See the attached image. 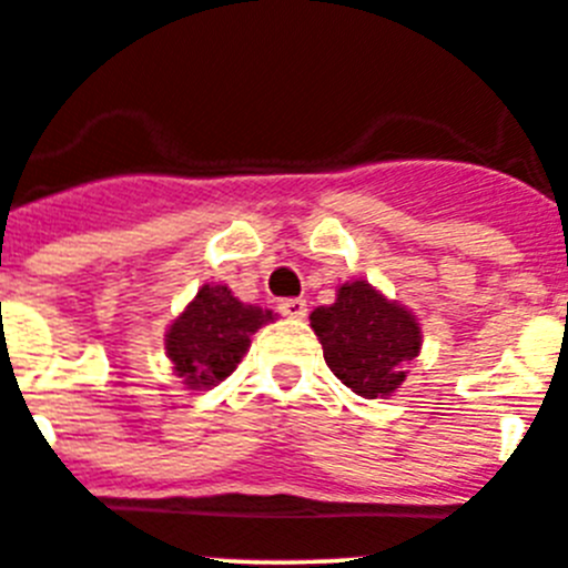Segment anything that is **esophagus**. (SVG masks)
Instances as JSON below:
<instances>
[{
    "instance_id": "1",
    "label": "esophagus",
    "mask_w": 568,
    "mask_h": 568,
    "mask_svg": "<svg viewBox=\"0 0 568 568\" xmlns=\"http://www.w3.org/2000/svg\"><path fill=\"white\" fill-rule=\"evenodd\" d=\"M278 312L284 317L301 321V317L306 315V301L304 298H284V301H278Z\"/></svg>"
}]
</instances>
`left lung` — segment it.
Masks as SVG:
<instances>
[{
  "label": "left lung",
  "instance_id": "left-lung-1",
  "mask_svg": "<svg viewBox=\"0 0 568 568\" xmlns=\"http://www.w3.org/2000/svg\"><path fill=\"white\" fill-rule=\"evenodd\" d=\"M310 321L326 365L356 396H390L407 376V362L418 356L415 317L365 281L343 284L337 301L317 306Z\"/></svg>",
  "mask_w": 568,
  "mask_h": 568
}]
</instances>
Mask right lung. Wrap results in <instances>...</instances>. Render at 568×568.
Instances as JSON below:
<instances>
[{
    "label": "right lung",
    "mask_w": 568,
    "mask_h": 568,
    "mask_svg": "<svg viewBox=\"0 0 568 568\" xmlns=\"http://www.w3.org/2000/svg\"><path fill=\"white\" fill-rule=\"evenodd\" d=\"M267 321L273 312L242 304L223 284H206L166 332V354L189 387H212L234 374L251 334Z\"/></svg>",
    "instance_id": "right-lung-1"
}]
</instances>
